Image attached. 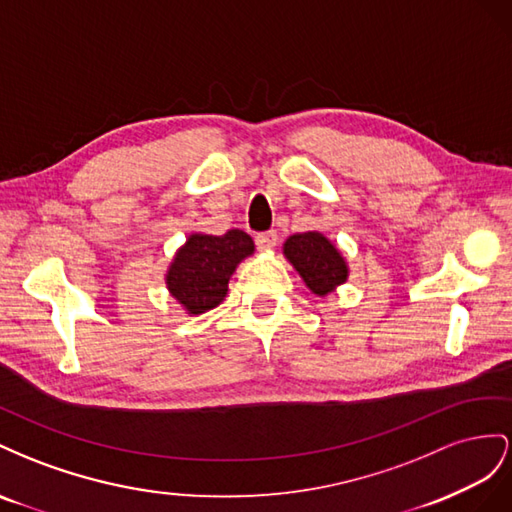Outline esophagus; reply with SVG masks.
<instances>
[{"instance_id": "1", "label": "esophagus", "mask_w": 512, "mask_h": 512, "mask_svg": "<svg viewBox=\"0 0 512 512\" xmlns=\"http://www.w3.org/2000/svg\"><path fill=\"white\" fill-rule=\"evenodd\" d=\"M255 244L261 248V251H270V248H274L276 244H279V236H276V231L257 233Z\"/></svg>"}]
</instances>
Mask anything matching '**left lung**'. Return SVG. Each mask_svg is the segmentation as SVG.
I'll use <instances>...</instances> for the list:
<instances>
[{
    "instance_id": "left-lung-1",
    "label": "left lung",
    "mask_w": 512,
    "mask_h": 512,
    "mask_svg": "<svg viewBox=\"0 0 512 512\" xmlns=\"http://www.w3.org/2000/svg\"><path fill=\"white\" fill-rule=\"evenodd\" d=\"M283 253L291 266L302 276L313 294L328 296L343 285L349 276L347 261L324 233L306 231L294 233L283 244Z\"/></svg>"
}]
</instances>
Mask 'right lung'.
Instances as JSON below:
<instances>
[{
  "label": "right lung",
  "instance_id": "add662e5",
  "mask_svg": "<svg viewBox=\"0 0 512 512\" xmlns=\"http://www.w3.org/2000/svg\"><path fill=\"white\" fill-rule=\"evenodd\" d=\"M248 233L229 229L223 236L191 233L167 270V289L188 315H201L221 304L238 264L253 255Z\"/></svg>",
  "mask_w": 512,
  "mask_h": 512
}]
</instances>
